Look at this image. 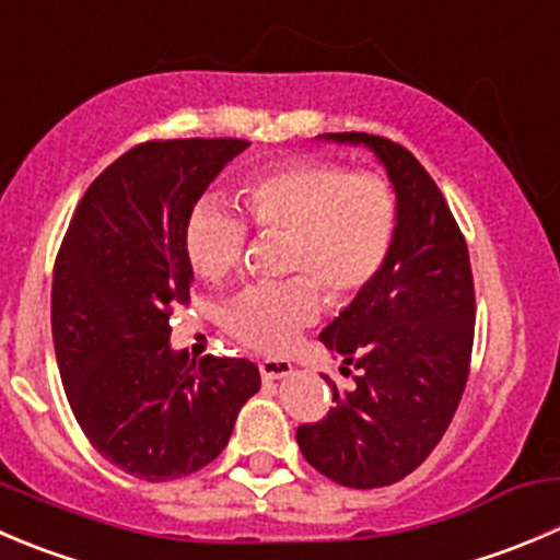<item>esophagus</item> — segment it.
I'll return each mask as SVG.
<instances>
[{"label":"esophagus","instance_id":"esophagus-1","mask_svg":"<svg viewBox=\"0 0 560 560\" xmlns=\"http://www.w3.org/2000/svg\"><path fill=\"white\" fill-rule=\"evenodd\" d=\"M259 374H262V380L290 377V374H292V363L284 361V358H265V361L259 363Z\"/></svg>","mask_w":560,"mask_h":560}]
</instances>
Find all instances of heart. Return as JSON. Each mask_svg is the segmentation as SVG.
I'll return each instance as SVG.
<instances>
[{"instance_id": "heart-1", "label": "heart", "mask_w": 560, "mask_h": 560, "mask_svg": "<svg viewBox=\"0 0 560 560\" xmlns=\"http://www.w3.org/2000/svg\"><path fill=\"white\" fill-rule=\"evenodd\" d=\"M241 197L259 232L290 235L284 270L301 273L284 284L248 287L226 303L224 328L257 352H281L314 323L319 295L312 280L328 301H350L380 273L394 246V188L374 172L290 161L246 180ZM246 241V221L215 199L194 205L183 230L188 262L208 281L226 279L241 265Z\"/></svg>"}]
</instances>
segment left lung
I'll return each mask as SVG.
<instances>
[{"instance_id":"obj_1","label":"left lung","mask_w":560,"mask_h":560,"mask_svg":"<svg viewBox=\"0 0 560 560\" xmlns=\"http://www.w3.org/2000/svg\"><path fill=\"white\" fill-rule=\"evenodd\" d=\"M366 148L396 194V235L380 273L319 334L355 366L352 388L334 385L328 416L295 438L330 481L374 490L405 479L452 424L474 350V273L465 237L427 170L401 144L372 133H323Z\"/></svg>"}]
</instances>
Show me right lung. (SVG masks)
<instances>
[{"label": "right lung", "instance_id": "right-lung-1", "mask_svg": "<svg viewBox=\"0 0 560 560\" xmlns=\"http://www.w3.org/2000/svg\"><path fill=\"white\" fill-rule=\"evenodd\" d=\"M243 139H170L119 155L75 208L54 265L51 330L75 421L125 474L172 481L224 452L259 390L246 358H188L170 341L194 268L186 219Z\"/></svg>", "mask_w": 560, "mask_h": 560}]
</instances>
